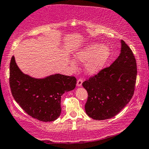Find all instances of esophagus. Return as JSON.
<instances>
[{"instance_id":"1","label":"esophagus","mask_w":149,"mask_h":149,"mask_svg":"<svg viewBox=\"0 0 149 149\" xmlns=\"http://www.w3.org/2000/svg\"><path fill=\"white\" fill-rule=\"evenodd\" d=\"M83 81H84V80H83V79H81V78H80V79H78V81H77V86H82Z\"/></svg>"}]
</instances>
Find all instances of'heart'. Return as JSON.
<instances>
[{
  "label": "heart",
  "mask_w": 149,
  "mask_h": 149,
  "mask_svg": "<svg viewBox=\"0 0 149 149\" xmlns=\"http://www.w3.org/2000/svg\"><path fill=\"white\" fill-rule=\"evenodd\" d=\"M110 54V49L107 46L93 43L86 47L76 56V58L81 62L87 61L86 70L90 74L98 73L106 64Z\"/></svg>",
  "instance_id": "b5f03b06"
}]
</instances>
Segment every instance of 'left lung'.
Instances as JSON below:
<instances>
[{
	"label": "left lung",
	"instance_id": "1",
	"mask_svg": "<svg viewBox=\"0 0 149 149\" xmlns=\"http://www.w3.org/2000/svg\"><path fill=\"white\" fill-rule=\"evenodd\" d=\"M136 76L134 54L121 40L118 58L82 84L88 92L85 105L87 115L95 120L109 119L116 116L132 98Z\"/></svg>",
	"mask_w": 149,
	"mask_h": 149
}]
</instances>
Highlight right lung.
<instances>
[{
    "label": "right lung",
    "instance_id": "1",
    "mask_svg": "<svg viewBox=\"0 0 149 149\" xmlns=\"http://www.w3.org/2000/svg\"><path fill=\"white\" fill-rule=\"evenodd\" d=\"M9 84L12 95L23 110L33 118L47 122L58 118L61 95L75 88L76 79L61 74L33 79L22 73L12 56Z\"/></svg>",
    "mask_w": 149,
    "mask_h": 149
}]
</instances>
